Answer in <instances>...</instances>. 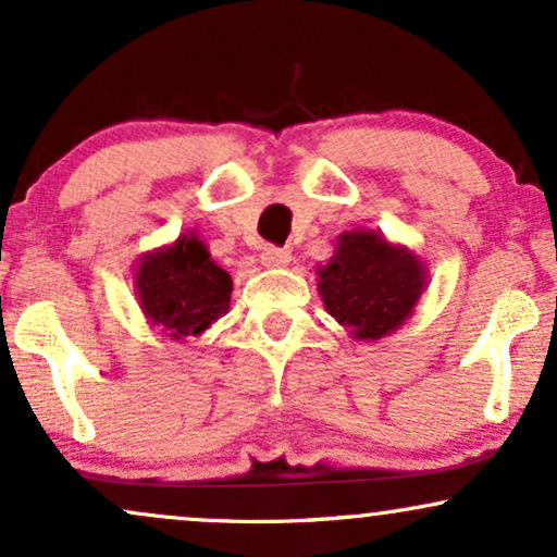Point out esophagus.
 Here are the masks:
<instances>
[{
    "label": "esophagus",
    "mask_w": 557,
    "mask_h": 557,
    "mask_svg": "<svg viewBox=\"0 0 557 557\" xmlns=\"http://www.w3.org/2000/svg\"><path fill=\"white\" fill-rule=\"evenodd\" d=\"M289 260H292V252L286 250V247L268 245V247H263V252H260V263H263L265 268H284V265H289Z\"/></svg>",
    "instance_id": "obj_1"
}]
</instances>
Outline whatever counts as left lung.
<instances>
[{"label": "left lung", "mask_w": 557, "mask_h": 557, "mask_svg": "<svg viewBox=\"0 0 557 557\" xmlns=\"http://www.w3.org/2000/svg\"><path fill=\"white\" fill-rule=\"evenodd\" d=\"M325 310L359 341H380L416 310L425 286V268L403 245L380 232H343L331 263L318 271Z\"/></svg>", "instance_id": "obj_1"}]
</instances>
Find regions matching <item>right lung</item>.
I'll list each match as a JSON object with an SVG mask.
<instances>
[{"mask_svg":"<svg viewBox=\"0 0 557 557\" xmlns=\"http://www.w3.org/2000/svg\"><path fill=\"white\" fill-rule=\"evenodd\" d=\"M232 278L196 235L147 252L136 265V297L147 320L173 341L201 335L230 310Z\"/></svg>","mask_w":557,"mask_h":557,"instance_id":"1","label":"right lung"}]
</instances>
